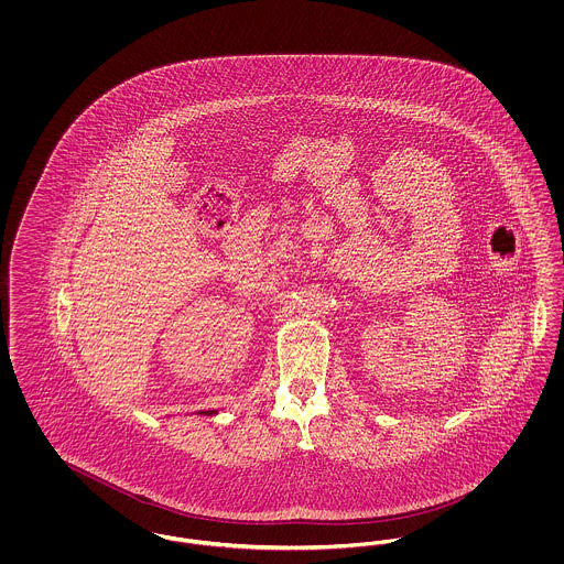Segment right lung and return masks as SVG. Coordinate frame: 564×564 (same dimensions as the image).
Instances as JSON below:
<instances>
[{
    "label": "right lung",
    "instance_id": "add662e5",
    "mask_svg": "<svg viewBox=\"0 0 564 564\" xmlns=\"http://www.w3.org/2000/svg\"><path fill=\"white\" fill-rule=\"evenodd\" d=\"M198 414H205V412H198Z\"/></svg>",
    "mask_w": 564,
    "mask_h": 564
}]
</instances>
